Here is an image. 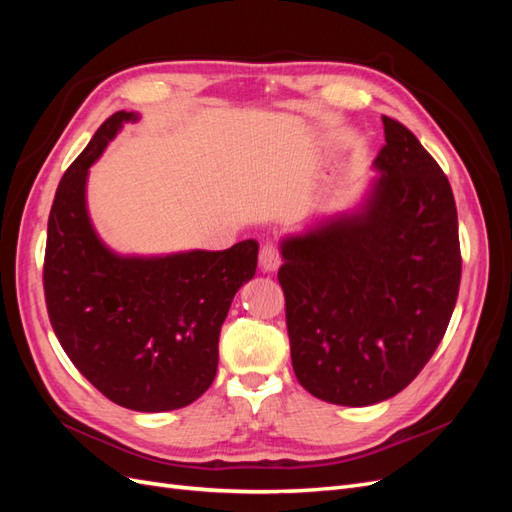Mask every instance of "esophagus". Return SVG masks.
<instances>
[{"instance_id": "esophagus-1", "label": "esophagus", "mask_w": 512, "mask_h": 512, "mask_svg": "<svg viewBox=\"0 0 512 512\" xmlns=\"http://www.w3.org/2000/svg\"><path fill=\"white\" fill-rule=\"evenodd\" d=\"M282 265V256L280 250L273 243H265L260 247V269L265 273H273L280 269Z\"/></svg>"}]
</instances>
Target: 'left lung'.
<instances>
[{"mask_svg":"<svg viewBox=\"0 0 512 512\" xmlns=\"http://www.w3.org/2000/svg\"><path fill=\"white\" fill-rule=\"evenodd\" d=\"M382 123L386 145L361 205L280 243L294 376L352 408L380 404L421 374L461 280L451 183L406 126Z\"/></svg>","mask_w":512,"mask_h":512,"instance_id":"8db88e82","label":"left lung"}]
</instances>
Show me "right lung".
<instances>
[{
    "label": "right lung",
    "mask_w": 512,
    "mask_h": 512,
    "mask_svg": "<svg viewBox=\"0 0 512 512\" xmlns=\"http://www.w3.org/2000/svg\"><path fill=\"white\" fill-rule=\"evenodd\" d=\"M128 121L138 113L108 117L59 181L44 297L61 348L104 397L136 412H166L211 386L222 324L256 273L258 243L166 256H123L104 245L87 211V175Z\"/></svg>",
    "instance_id": "add662e5"
}]
</instances>
